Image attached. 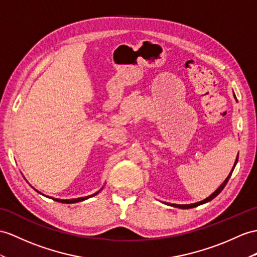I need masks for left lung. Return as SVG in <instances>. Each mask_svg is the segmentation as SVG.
Wrapping results in <instances>:
<instances>
[{
  "instance_id": "left-lung-1",
  "label": "left lung",
  "mask_w": 257,
  "mask_h": 257,
  "mask_svg": "<svg viewBox=\"0 0 257 257\" xmlns=\"http://www.w3.org/2000/svg\"><path fill=\"white\" fill-rule=\"evenodd\" d=\"M234 95V93H233ZM234 98H235V96H234ZM237 159H239V154H237V156H236V158H235V161H234V165H233V168H232V170H231V172L229 173V176L226 178V180L223 181L222 182V184L218 187V189L211 194L210 196H208L207 198H205L204 201H201V202H198V203H194V204H189V205H178V204H173V206L174 207H178V208H182V209H189V208H194V207H197V206H199V205H202V204H205V203H208V202H210L211 199H214L219 193H220L222 190H223V187L226 186V184L228 183V181H229V179H230V177H231V174H232V172H233V169H234V167H235V165H236V162H237Z\"/></svg>"
}]
</instances>
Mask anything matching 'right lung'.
<instances>
[{"instance_id":"add662e5","label":"right lung","mask_w":257,"mask_h":257,"mask_svg":"<svg viewBox=\"0 0 257 257\" xmlns=\"http://www.w3.org/2000/svg\"><path fill=\"white\" fill-rule=\"evenodd\" d=\"M103 189V187H101V189H100L98 192H96V193H93L92 195H89V196H85V197H78V198H72V199H61V198H54V197H49V196H46V195H43L42 193H40L39 191H37L36 189V191L38 192L39 194H41V195H43V196H46V197H49V198H51V199H53V201H55V202H59V203H63V204H74V203H78V202H81V201H85V199H88V198H90V197H92V196H95V195H97V194L101 191Z\"/></svg>"}]
</instances>
